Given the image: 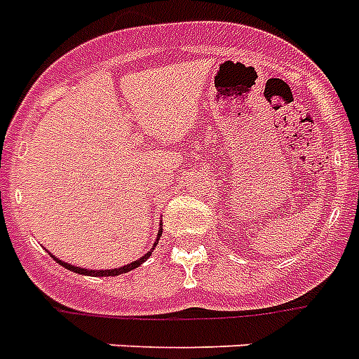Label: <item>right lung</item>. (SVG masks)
Segmentation results:
<instances>
[{"mask_svg": "<svg viewBox=\"0 0 359 359\" xmlns=\"http://www.w3.org/2000/svg\"><path fill=\"white\" fill-rule=\"evenodd\" d=\"M161 231H163V228L159 229V237H161ZM159 237H157V241H159ZM157 241H156V245H157ZM156 245H154V246H156ZM150 256H151V250L148 252V254H144V256L140 257V259L130 263V265L118 266V269H111V271H88V269H79V266L68 265V263H65V261H61V259H57V257H53V259H55L59 265L65 266V269H68V271L77 272V274H85V276H118V274H126V272L133 271V269H137L139 265H142V263H144V261L148 259Z\"/></svg>", "mask_w": 359, "mask_h": 359, "instance_id": "add662e5", "label": "right lung"}]
</instances>
